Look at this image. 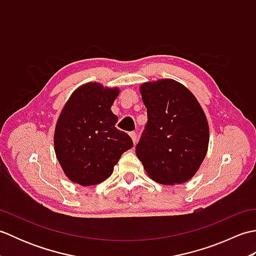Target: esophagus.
I'll use <instances>...</instances> for the list:
<instances>
[{"label":"esophagus","instance_id":"obj_1","mask_svg":"<svg viewBox=\"0 0 256 256\" xmlns=\"http://www.w3.org/2000/svg\"><path fill=\"white\" fill-rule=\"evenodd\" d=\"M130 136H131L134 144L136 143V140H138V134L136 133H135V132H130Z\"/></svg>","mask_w":256,"mask_h":256}]
</instances>
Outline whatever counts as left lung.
<instances>
[{"instance_id":"obj_1","label":"left lung","mask_w":256,"mask_h":256,"mask_svg":"<svg viewBox=\"0 0 256 256\" xmlns=\"http://www.w3.org/2000/svg\"><path fill=\"white\" fill-rule=\"evenodd\" d=\"M140 94L148 123L136 156L154 182L176 184L198 172L209 145V124L198 100L172 79L144 82Z\"/></svg>"}]
</instances>
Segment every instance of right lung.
<instances>
[{
    "label": "right lung",
    "mask_w": 256,
    "mask_h": 256,
    "mask_svg": "<svg viewBox=\"0 0 256 256\" xmlns=\"http://www.w3.org/2000/svg\"><path fill=\"white\" fill-rule=\"evenodd\" d=\"M118 94V86L88 82L76 89L62 108L54 146L72 182L88 187L106 180L124 152L133 148L132 138L116 128L118 118L111 111Z\"/></svg>",
    "instance_id": "1"
}]
</instances>
